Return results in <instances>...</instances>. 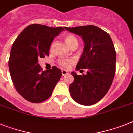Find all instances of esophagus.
I'll return each mask as SVG.
<instances>
[{
    "label": "esophagus",
    "instance_id": "1",
    "mask_svg": "<svg viewBox=\"0 0 133 133\" xmlns=\"http://www.w3.org/2000/svg\"><path fill=\"white\" fill-rule=\"evenodd\" d=\"M61 74H62V76H65V75H66L67 74H68V72H67L66 70H61Z\"/></svg>",
    "mask_w": 133,
    "mask_h": 133
}]
</instances>
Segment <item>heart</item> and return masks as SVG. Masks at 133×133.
<instances>
[{
  "label": "heart",
  "mask_w": 133,
  "mask_h": 133,
  "mask_svg": "<svg viewBox=\"0 0 133 133\" xmlns=\"http://www.w3.org/2000/svg\"><path fill=\"white\" fill-rule=\"evenodd\" d=\"M64 41L65 44L71 48L74 45H78V41L76 38L73 35H67L65 36ZM74 63V60L72 59H61L59 60V63L61 67L68 69L70 68V65Z\"/></svg>",
  "instance_id": "b5f03b06"
}]
</instances>
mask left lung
<instances>
[{
	"label": "left lung",
	"mask_w": 133,
	"mask_h": 133,
	"mask_svg": "<svg viewBox=\"0 0 133 133\" xmlns=\"http://www.w3.org/2000/svg\"><path fill=\"white\" fill-rule=\"evenodd\" d=\"M64 28L82 37L84 47L76 70H88L86 75L71 73L74 80L69 87L70 95L79 104L91 105L106 95L113 82L116 61L113 42L106 32L95 25Z\"/></svg>",
	"instance_id": "left-lung-1"
}]
</instances>
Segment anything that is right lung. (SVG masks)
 Instances as JSON below:
<instances>
[{"label":"right lung","instance_id":"obj_1","mask_svg":"<svg viewBox=\"0 0 133 133\" xmlns=\"http://www.w3.org/2000/svg\"><path fill=\"white\" fill-rule=\"evenodd\" d=\"M63 30L62 27L32 24L13 42L9 60L10 74L17 91L27 101L38 103L49 99L61 78L59 69L53 66L42 71L38 61L49 55L53 39Z\"/></svg>","mask_w":133,"mask_h":133}]
</instances>
